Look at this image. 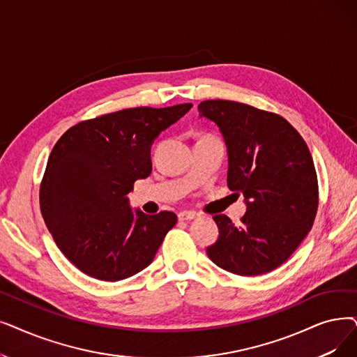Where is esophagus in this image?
<instances>
[{"label":"esophagus","instance_id":"34e87169","mask_svg":"<svg viewBox=\"0 0 357 357\" xmlns=\"http://www.w3.org/2000/svg\"><path fill=\"white\" fill-rule=\"evenodd\" d=\"M197 217V214L194 213V211H181L179 214H178V219L181 220V222H187V220H194Z\"/></svg>","mask_w":357,"mask_h":357}]
</instances>
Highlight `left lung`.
Here are the masks:
<instances>
[{
  "instance_id": "1",
  "label": "left lung",
  "mask_w": 357,
  "mask_h": 357,
  "mask_svg": "<svg viewBox=\"0 0 357 357\" xmlns=\"http://www.w3.org/2000/svg\"><path fill=\"white\" fill-rule=\"evenodd\" d=\"M199 118L219 127L227 147V187L243 194L241 226L215 214L219 239L207 255L238 275L280 267L311 230L318 210V179L301 134L277 114L234 100H204Z\"/></svg>"
}]
</instances>
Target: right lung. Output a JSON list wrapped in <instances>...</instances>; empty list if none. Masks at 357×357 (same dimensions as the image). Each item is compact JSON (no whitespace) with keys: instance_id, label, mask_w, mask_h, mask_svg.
<instances>
[{"instance_id":"obj_1","label":"right lung","mask_w":357,"mask_h":357,"mask_svg":"<svg viewBox=\"0 0 357 357\" xmlns=\"http://www.w3.org/2000/svg\"><path fill=\"white\" fill-rule=\"evenodd\" d=\"M191 107L142 106L102 115L71 127L54 146L40 211L61 252L84 274L118 282L151 264L178 217L132 211L127 195L151 174L153 142Z\"/></svg>"}]
</instances>
